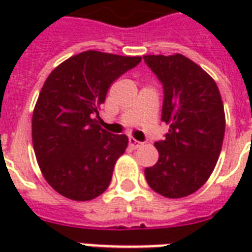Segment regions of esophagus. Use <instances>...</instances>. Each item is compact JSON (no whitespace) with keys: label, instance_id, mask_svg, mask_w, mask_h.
<instances>
[{"label":"esophagus","instance_id":"esophagus-1","mask_svg":"<svg viewBox=\"0 0 252 252\" xmlns=\"http://www.w3.org/2000/svg\"><path fill=\"white\" fill-rule=\"evenodd\" d=\"M128 142H129V146H131L132 148H139L140 146H142V143L137 142L136 139H133V137H129V140H128Z\"/></svg>","mask_w":252,"mask_h":252}]
</instances>
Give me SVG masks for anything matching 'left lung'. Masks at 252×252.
Returning a JSON list of instances; mask_svg holds the SVG:
<instances>
[{"label": "left lung", "mask_w": 252, "mask_h": 252, "mask_svg": "<svg viewBox=\"0 0 252 252\" xmlns=\"http://www.w3.org/2000/svg\"><path fill=\"white\" fill-rule=\"evenodd\" d=\"M163 86V140L155 142L159 159L144 175L150 188L167 198H181L205 184L217 163L225 132V115L216 82L181 54L144 55Z\"/></svg>", "instance_id": "left-lung-1"}]
</instances>
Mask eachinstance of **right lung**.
I'll return each mask as SVG.
<instances>
[{"label":"right lung","instance_id":"obj_1","mask_svg":"<svg viewBox=\"0 0 252 252\" xmlns=\"http://www.w3.org/2000/svg\"><path fill=\"white\" fill-rule=\"evenodd\" d=\"M142 62L85 51L54 68L41 88L32 116V143L46 181L70 200L89 201L109 186L128 137L99 126L108 89Z\"/></svg>","mask_w":252,"mask_h":252}]
</instances>
